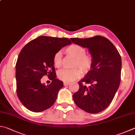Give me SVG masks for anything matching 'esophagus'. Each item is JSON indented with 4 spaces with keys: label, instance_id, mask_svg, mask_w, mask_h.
<instances>
[{
    "label": "esophagus",
    "instance_id": "1",
    "mask_svg": "<svg viewBox=\"0 0 135 135\" xmlns=\"http://www.w3.org/2000/svg\"><path fill=\"white\" fill-rule=\"evenodd\" d=\"M70 83H67V82H64V86H67V85H70Z\"/></svg>",
    "mask_w": 135,
    "mask_h": 135
}]
</instances>
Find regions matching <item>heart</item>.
Here are the masks:
<instances>
[{"mask_svg":"<svg viewBox=\"0 0 135 135\" xmlns=\"http://www.w3.org/2000/svg\"><path fill=\"white\" fill-rule=\"evenodd\" d=\"M65 53L75 58L74 67H78L83 72L87 73L91 68L93 58L89 55L85 54L86 51L82 46L78 44H71L65 48ZM62 63V55L61 52H56L53 57V64L56 68H60ZM81 72L78 68L72 70H62L58 73V77L61 81L70 83L79 78Z\"/></svg>","mask_w":135,"mask_h":135,"instance_id":"b5f03b06","label":"heart"}]
</instances>
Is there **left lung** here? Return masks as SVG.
<instances>
[{"instance_id":"obj_1","label":"left lung","mask_w":135,"mask_h":135,"mask_svg":"<svg viewBox=\"0 0 135 135\" xmlns=\"http://www.w3.org/2000/svg\"><path fill=\"white\" fill-rule=\"evenodd\" d=\"M71 41L89 49L93 58L91 68L78 83L79 90L73 95L74 102L87 113L102 112L111 103L119 87L120 55L113 44L101 36L84 39L74 38H71Z\"/></svg>"}]
</instances>
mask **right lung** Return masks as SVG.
I'll list each match as a JSON object with an SVG mask.
<instances>
[{"instance_id": "right-lung-1", "label": "right lung", "mask_w": 135, "mask_h": 135, "mask_svg": "<svg viewBox=\"0 0 135 135\" xmlns=\"http://www.w3.org/2000/svg\"><path fill=\"white\" fill-rule=\"evenodd\" d=\"M68 38L41 36L30 41L21 50L16 64V92L26 108L41 112L54 104L63 82L56 78L53 57L64 46L71 45ZM47 75V86L40 79Z\"/></svg>"}]
</instances>
